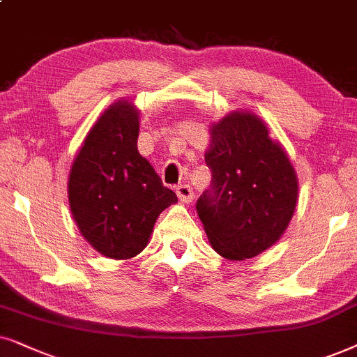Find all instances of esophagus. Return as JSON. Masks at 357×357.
Segmentation results:
<instances>
[{
	"label": "esophagus",
	"mask_w": 357,
	"mask_h": 357,
	"mask_svg": "<svg viewBox=\"0 0 357 357\" xmlns=\"http://www.w3.org/2000/svg\"><path fill=\"white\" fill-rule=\"evenodd\" d=\"M176 194H178L179 201L183 202H191L194 199V192L191 186H188V184H178L176 186Z\"/></svg>",
	"instance_id": "34e87169"
}]
</instances>
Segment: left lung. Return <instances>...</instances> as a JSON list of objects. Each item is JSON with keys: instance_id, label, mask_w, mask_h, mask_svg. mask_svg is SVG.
Masks as SVG:
<instances>
[{"instance_id": "obj_1", "label": "left lung", "mask_w": 357, "mask_h": 357, "mask_svg": "<svg viewBox=\"0 0 357 357\" xmlns=\"http://www.w3.org/2000/svg\"><path fill=\"white\" fill-rule=\"evenodd\" d=\"M211 189L196 211L223 258H253L281 238L297 204V176L282 146L255 114L235 112L211 130Z\"/></svg>"}]
</instances>
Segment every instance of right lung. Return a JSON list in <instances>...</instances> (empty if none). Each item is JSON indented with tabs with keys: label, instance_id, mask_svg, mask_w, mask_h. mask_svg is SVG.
<instances>
[{
	"label": "right lung",
	"instance_id": "add662e5",
	"mask_svg": "<svg viewBox=\"0 0 357 357\" xmlns=\"http://www.w3.org/2000/svg\"><path fill=\"white\" fill-rule=\"evenodd\" d=\"M139 112L127 101L106 109L76 155L68 201L82 235L99 253L129 259L149 243L156 218L178 201L137 150Z\"/></svg>",
	"mask_w": 357,
	"mask_h": 357
}]
</instances>
